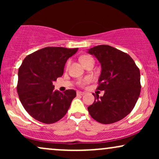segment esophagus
<instances>
[{"label": "esophagus", "mask_w": 159, "mask_h": 159, "mask_svg": "<svg viewBox=\"0 0 159 159\" xmlns=\"http://www.w3.org/2000/svg\"><path fill=\"white\" fill-rule=\"evenodd\" d=\"M85 93L84 92H81V91H77V95L78 96H83V95H84Z\"/></svg>", "instance_id": "1"}]
</instances>
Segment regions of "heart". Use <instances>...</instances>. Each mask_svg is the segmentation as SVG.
<instances>
[{"mask_svg": "<svg viewBox=\"0 0 159 159\" xmlns=\"http://www.w3.org/2000/svg\"><path fill=\"white\" fill-rule=\"evenodd\" d=\"M93 58L91 57L90 56H88V55H84V56H82L81 58H80V60H81V63H83V65L84 64V63H87V61H90V60H92ZM91 81L90 78V77H87L85 78H84V79L81 80V81H78V85H80L81 87H84V86H85L86 84H87L88 83H90Z\"/></svg>", "mask_w": 159, "mask_h": 159, "instance_id": "obj_1", "label": "heart"}]
</instances>
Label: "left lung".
I'll use <instances>...</instances> for the list:
<instances>
[{
  "instance_id": "obj_1",
  "label": "left lung",
  "mask_w": 159,
  "mask_h": 159,
  "mask_svg": "<svg viewBox=\"0 0 159 159\" xmlns=\"http://www.w3.org/2000/svg\"><path fill=\"white\" fill-rule=\"evenodd\" d=\"M100 62L102 72L97 90H105L103 96H95L87 107L90 116L100 123L111 124L123 119L134 108L139 98V68L127 53L107 45L89 49Z\"/></svg>"
}]
</instances>
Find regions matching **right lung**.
Listing matches in <instances>:
<instances>
[{"label":"right lung","mask_w":159,"mask_h":159,"mask_svg":"<svg viewBox=\"0 0 159 159\" xmlns=\"http://www.w3.org/2000/svg\"><path fill=\"white\" fill-rule=\"evenodd\" d=\"M78 48L45 47L27 55L19 69L17 92L21 105L33 118L46 124L60 120L76 96L74 90L60 93L53 81L63 75L66 61Z\"/></svg>","instance_id":"right-lung-1"}]
</instances>
